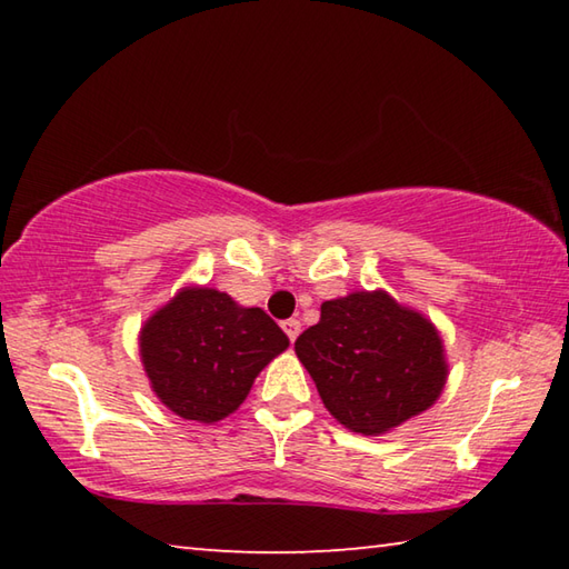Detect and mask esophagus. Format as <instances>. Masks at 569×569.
<instances>
[{
    "mask_svg": "<svg viewBox=\"0 0 569 569\" xmlns=\"http://www.w3.org/2000/svg\"><path fill=\"white\" fill-rule=\"evenodd\" d=\"M283 331H286L288 339L296 341V339H298V333H301V321H298V319H288V321H283Z\"/></svg>",
    "mask_w": 569,
    "mask_h": 569,
    "instance_id": "34e87169",
    "label": "esophagus"
}]
</instances>
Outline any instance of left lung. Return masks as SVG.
Returning <instances> with one entry per match:
<instances>
[{
  "mask_svg": "<svg viewBox=\"0 0 569 569\" xmlns=\"http://www.w3.org/2000/svg\"><path fill=\"white\" fill-rule=\"evenodd\" d=\"M323 407L346 429L387 435L439 399L449 366L437 326L387 291L321 303V321L296 339Z\"/></svg>",
  "mask_w": 569,
  "mask_h": 569,
  "instance_id": "1",
  "label": "left lung"
}]
</instances>
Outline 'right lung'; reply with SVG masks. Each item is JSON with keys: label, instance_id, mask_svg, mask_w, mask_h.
Wrapping results in <instances>:
<instances>
[{"label": "right lung", "instance_id": "obj_1", "mask_svg": "<svg viewBox=\"0 0 569 569\" xmlns=\"http://www.w3.org/2000/svg\"><path fill=\"white\" fill-rule=\"evenodd\" d=\"M286 349L288 336L263 308H243L203 286L180 288L140 329V359L156 397L200 423L233 413Z\"/></svg>", "mask_w": 569, "mask_h": 569}]
</instances>
